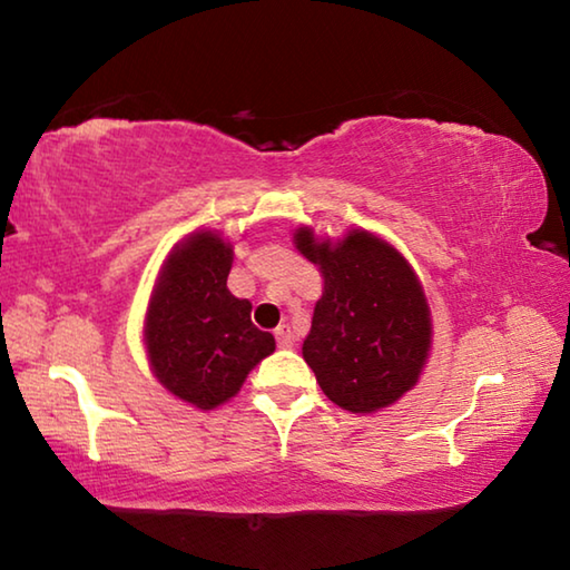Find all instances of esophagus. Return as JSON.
<instances>
[{
    "mask_svg": "<svg viewBox=\"0 0 570 570\" xmlns=\"http://www.w3.org/2000/svg\"><path fill=\"white\" fill-rule=\"evenodd\" d=\"M276 344L282 346V350H292L294 346V332H292V326L288 324H282L276 330Z\"/></svg>",
    "mask_w": 570,
    "mask_h": 570,
    "instance_id": "1",
    "label": "esophagus"
}]
</instances>
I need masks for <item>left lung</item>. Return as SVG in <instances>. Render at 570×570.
Listing matches in <instances>:
<instances>
[{
	"mask_svg": "<svg viewBox=\"0 0 570 570\" xmlns=\"http://www.w3.org/2000/svg\"><path fill=\"white\" fill-rule=\"evenodd\" d=\"M296 248L320 266L304 360L326 397L350 412H374L414 387L430 350V308L410 264L382 238L352 230L340 244L308 228Z\"/></svg>",
	"mask_w": 570,
	"mask_h": 570,
	"instance_id": "obj_1",
	"label": "left lung"
}]
</instances>
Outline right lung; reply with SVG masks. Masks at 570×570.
Instances as JSON below:
<instances>
[{
	"label": "right lung",
	"mask_w": 570,
	"mask_h": 570,
	"mask_svg": "<svg viewBox=\"0 0 570 570\" xmlns=\"http://www.w3.org/2000/svg\"><path fill=\"white\" fill-rule=\"evenodd\" d=\"M230 246L198 230L176 246L153 294L146 344L163 387L200 410L240 390L246 374L276 350L256 330L250 304L228 292Z\"/></svg>",
	"instance_id": "right-lung-1"
}]
</instances>
